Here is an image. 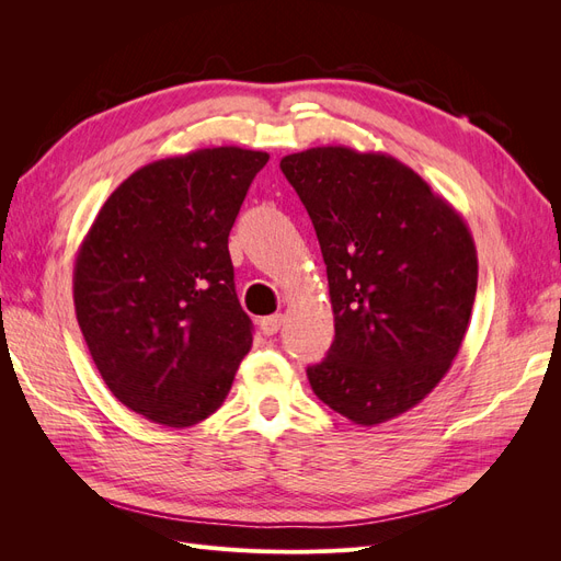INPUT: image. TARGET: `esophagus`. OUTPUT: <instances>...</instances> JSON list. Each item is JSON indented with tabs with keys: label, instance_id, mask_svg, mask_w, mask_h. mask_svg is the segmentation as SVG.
<instances>
[{
	"label": "esophagus",
	"instance_id": "1",
	"mask_svg": "<svg viewBox=\"0 0 561 561\" xmlns=\"http://www.w3.org/2000/svg\"><path fill=\"white\" fill-rule=\"evenodd\" d=\"M280 325H283V316H280V313L266 316V318L260 320V328H262V332H264L266 336H274V334L280 330Z\"/></svg>",
	"mask_w": 561,
	"mask_h": 561
}]
</instances>
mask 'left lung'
<instances>
[{
  "instance_id": "8db88e82",
  "label": "left lung",
  "mask_w": 561,
  "mask_h": 561,
  "mask_svg": "<svg viewBox=\"0 0 561 561\" xmlns=\"http://www.w3.org/2000/svg\"><path fill=\"white\" fill-rule=\"evenodd\" d=\"M328 266L334 342L313 393L360 426L412 410L443 381L468 330L478 252L449 203L379 151L313 147L280 159Z\"/></svg>"
}]
</instances>
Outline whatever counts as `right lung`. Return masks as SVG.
Returning <instances> with one entry per match:
<instances>
[{"mask_svg":"<svg viewBox=\"0 0 561 561\" xmlns=\"http://www.w3.org/2000/svg\"><path fill=\"white\" fill-rule=\"evenodd\" d=\"M266 151L196 149L142 165L100 208L75 262V311L114 398L168 428L225 402L252 320L229 231Z\"/></svg>","mask_w":561,"mask_h":561,"instance_id":"1","label":"right lung"}]
</instances>
